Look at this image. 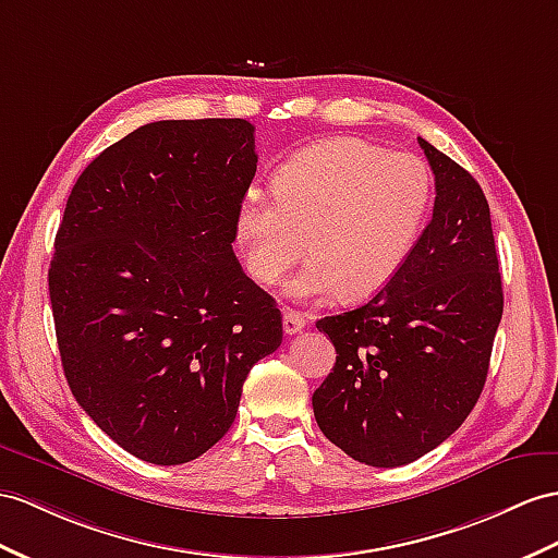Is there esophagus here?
I'll return each mask as SVG.
<instances>
[{"label":"esophagus","mask_w":558,"mask_h":558,"mask_svg":"<svg viewBox=\"0 0 558 558\" xmlns=\"http://www.w3.org/2000/svg\"><path fill=\"white\" fill-rule=\"evenodd\" d=\"M306 327V316L292 308H282V330L284 335H296Z\"/></svg>","instance_id":"esophagus-1"}]
</instances>
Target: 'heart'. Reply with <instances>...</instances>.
I'll use <instances>...</instances> for the list:
<instances>
[{"label": "heart", "mask_w": 558, "mask_h": 558, "mask_svg": "<svg viewBox=\"0 0 558 558\" xmlns=\"http://www.w3.org/2000/svg\"><path fill=\"white\" fill-rule=\"evenodd\" d=\"M428 199L432 174L417 155L355 136L323 138L276 171L274 195H242L235 245L259 284L280 282L306 250L311 262L288 284L294 299H367L403 268Z\"/></svg>", "instance_id": "1"}]
</instances>
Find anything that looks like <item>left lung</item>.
Returning a JSON list of instances; mask_svg holds the SVG:
<instances>
[{"instance_id":"obj_1","label":"left lung","mask_w":558,"mask_h":558,"mask_svg":"<svg viewBox=\"0 0 558 558\" xmlns=\"http://www.w3.org/2000/svg\"><path fill=\"white\" fill-rule=\"evenodd\" d=\"M436 179L434 217L367 304L316 323L337 363L313 393L320 432L369 466L420 460L454 434L488 377L502 276L478 181L417 138Z\"/></svg>"}]
</instances>
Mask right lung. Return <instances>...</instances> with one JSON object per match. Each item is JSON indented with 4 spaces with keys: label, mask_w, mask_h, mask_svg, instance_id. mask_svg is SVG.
Instances as JSON below:
<instances>
[{
    "label": "right lung",
    "mask_w": 558,
    "mask_h": 558,
    "mask_svg": "<svg viewBox=\"0 0 558 558\" xmlns=\"http://www.w3.org/2000/svg\"><path fill=\"white\" fill-rule=\"evenodd\" d=\"M254 174L247 120H162L112 143L68 197L49 268L63 373L143 462L221 440L252 365L282 341L274 296L233 254Z\"/></svg>",
    "instance_id": "obj_1"
}]
</instances>
